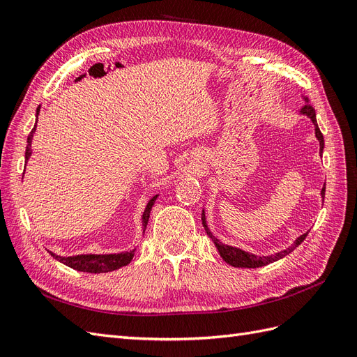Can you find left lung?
Returning a JSON list of instances; mask_svg holds the SVG:
<instances>
[{"label": "left lung", "instance_id": "left-lung-1", "mask_svg": "<svg viewBox=\"0 0 357 357\" xmlns=\"http://www.w3.org/2000/svg\"><path fill=\"white\" fill-rule=\"evenodd\" d=\"M302 100L305 101V105L301 109V114L310 117L312 125H314V134H316V138L319 139V143H320V156H321L323 155V149H325V139H323V135H321L320 129H319V125H317L316 110L310 105V100L307 98V96H302ZM325 189H326V186H323V189L320 192L321 199H325ZM201 220H202V225H204V228H205V232H207V235L210 236L211 241L214 243L215 248H218V250H219V255L222 256L223 261L226 264H229L231 266H235V268H261V266L273 264V262L278 261V259H282V257L287 256L289 253L294 252L295 248L302 241H304L305 236L308 235V232L302 234L301 236H298V238L294 241V244H291L287 248H284V250H282V252L274 253V255H269V256H257L255 253L241 250V248H238V247H232V245H228V244H223L219 238H215V236L208 229V225H207V219H205V211L204 210H202Z\"/></svg>", "mask_w": 357, "mask_h": 357}]
</instances>
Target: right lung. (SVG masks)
Instances as JSON below:
<instances>
[{"label": "right lung", "mask_w": 357, "mask_h": 357, "mask_svg": "<svg viewBox=\"0 0 357 357\" xmlns=\"http://www.w3.org/2000/svg\"><path fill=\"white\" fill-rule=\"evenodd\" d=\"M38 113H40V105L37 109V119H38ZM36 128H37V121L34 128H32V131L28 135V144H26V152H25V160L28 162V159L32 155V137H34L36 132ZM158 195L150 197V199L147 201V205L144 208V213L142 215V222H143V234L147 228V223H149V218H150V211H152V207L155 205ZM137 248H132V250L129 252H122V253H110V255H77V256H59L55 255L53 252H49L53 257L56 259V261L62 262L63 265H67L73 269H77V271L82 273H92V274H100V273H110V271H116V269L126 266L129 262L132 261V257L135 255Z\"/></svg>", "instance_id": "obj_1"}]
</instances>
